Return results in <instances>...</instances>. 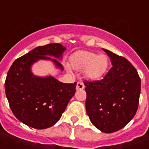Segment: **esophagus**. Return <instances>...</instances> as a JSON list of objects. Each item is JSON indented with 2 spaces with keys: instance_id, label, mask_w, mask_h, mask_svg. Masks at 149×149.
Here are the masks:
<instances>
[{
  "instance_id": "esophagus-1",
  "label": "esophagus",
  "mask_w": 149,
  "mask_h": 149,
  "mask_svg": "<svg viewBox=\"0 0 149 149\" xmlns=\"http://www.w3.org/2000/svg\"><path fill=\"white\" fill-rule=\"evenodd\" d=\"M84 83H83V82H81V81L77 82L76 89H77V90H82V89H84Z\"/></svg>"
}]
</instances>
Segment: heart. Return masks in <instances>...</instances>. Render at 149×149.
<instances>
[{"mask_svg": "<svg viewBox=\"0 0 149 149\" xmlns=\"http://www.w3.org/2000/svg\"><path fill=\"white\" fill-rule=\"evenodd\" d=\"M109 58L104 54L89 51H80L70 58V65L76 70L84 69L85 77L94 81L102 77L109 68Z\"/></svg>", "mask_w": 149, "mask_h": 149, "instance_id": "heart-1", "label": "heart"}]
</instances>
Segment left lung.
<instances>
[{"label":"left lung","instance_id":"8db88e82","mask_svg":"<svg viewBox=\"0 0 149 149\" xmlns=\"http://www.w3.org/2000/svg\"><path fill=\"white\" fill-rule=\"evenodd\" d=\"M112 68L100 81H84L85 108L92 124L111 133L121 129L134 117L141 93V78L128 60L103 49Z\"/></svg>","mask_w":149,"mask_h":149}]
</instances>
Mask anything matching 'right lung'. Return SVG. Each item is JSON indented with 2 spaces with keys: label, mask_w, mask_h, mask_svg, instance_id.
<instances>
[{
  "label": "right lung",
  "mask_w": 149,
  "mask_h": 149,
  "mask_svg": "<svg viewBox=\"0 0 149 149\" xmlns=\"http://www.w3.org/2000/svg\"><path fill=\"white\" fill-rule=\"evenodd\" d=\"M65 50L56 43L38 46L17 59L8 70L5 88L10 109L20 121L31 128L45 129L55 125L76 93L77 82L65 84L51 75L39 77L32 72L33 65L40 60L51 61L63 71L58 60Z\"/></svg>",
  "instance_id": "right-lung-1"
}]
</instances>
